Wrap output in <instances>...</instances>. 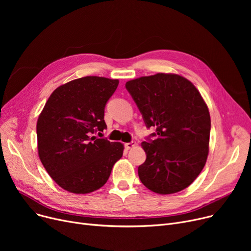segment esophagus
<instances>
[{"label": "esophagus", "mask_w": 251, "mask_h": 251, "mask_svg": "<svg viewBox=\"0 0 251 251\" xmlns=\"http://www.w3.org/2000/svg\"><path fill=\"white\" fill-rule=\"evenodd\" d=\"M135 147V142L134 141H131V142H128V143H125V149L127 150H130Z\"/></svg>", "instance_id": "esophagus-1"}]
</instances>
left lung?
I'll return each mask as SVG.
<instances>
[{"instance_id":"8db88e82","label":"left lung","mask_w":251,"mask_h":251,"mask_svg":"<svg viewBox=\"0 0 251 251\" xmlns=\"http://www.w3.org/2000/svg\"><path fill=\"white\" fill-rule=\"evenodd\" d=\"M125 86L147 127L155 128L141 143L147 160L138 167L140 181L159 194L185 189L208 154L210 116L200 91L186 78L165 73L139 77Z\"/></svg>"}]
</instances>
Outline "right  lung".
Listing matches in <instances>:
<instances>
[{"instance_id": "1", "label": "right lung", "mask_w": 251, "mask_h": 251, "mask_svg": "<svg viewBox=\"0 0 251 251\" xmlns=\"http://www.w3.org/2000/svg\"><path fill=\"white\" fill-rule=\"evenodd\" d=\"M118 79L86 76L59 86L36 124L37 150L48 174L60 187L76 194L100 189L123 155L121 142L97 138L107 128L104 107Z\"/></svg>"}]
</instances>
